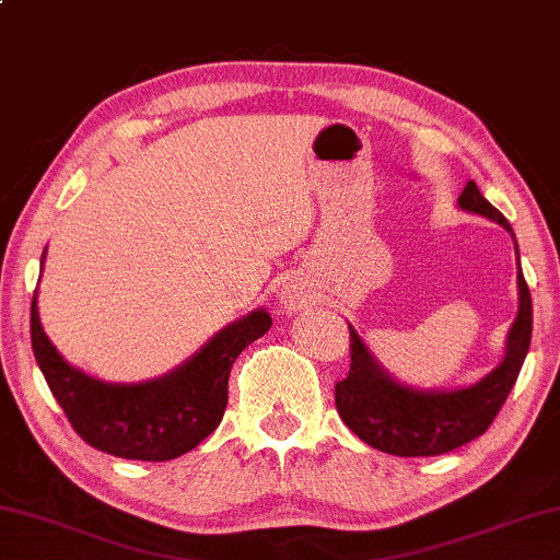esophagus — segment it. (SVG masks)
<instances>
[{"label":"esophagus","instance_id":"obj_1","mask_svg":"<svg viewBox=\"0 0 560 560\" xmlns=\"http://www.w3.org/2000/svg\"><path fill=\"white\" fill-rule=\"evenodd\" d=\"M307 298H311V290L307 285H303L300 280H290L288 285H282L280 290V303L288 307V311H298V307H303L307 303Z\"/></svg>","mask_w":560,"mask_h":560}]
</instances>
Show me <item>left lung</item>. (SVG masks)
I'll return each instance as SVG.
<instances>
[{
    "label": "left lung",
    "instance_id": "obj_1",
    "mask_svg": "<svg viewBox=\"0 0 560 560\" xmlns=\"http://www.w3.org/2000/svg\"><path fill=\"white\" fill-rule=\"evenodd\" d=\"M457 207L462 212L498 222L515 242V232L477 184L469 179ZM517 255V242H515ZM351 371L336 384V409L351 432L378 452L396 457L444 455L485 434L515 386L533 334V303L517 255V315L505 336V353L490 374L455 388L404 384L381 366L366 340L351 323Z\"/></svg>",
    "mask_w": 560,
    "mask_h": 560
}]
</instances>
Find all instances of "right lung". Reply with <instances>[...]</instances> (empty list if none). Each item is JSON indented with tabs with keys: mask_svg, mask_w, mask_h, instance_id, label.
I'll return each instance as SVG.
<instances>
[{
	"mask_svg": "<svg viewBox=\"0 0 560 560\" xmlns=\"http://www.w3.org/2000/svg\"><path fill=\"white\" fill-rule=\"evenodd\" d=\"M45 253L39 265H45ZM270 326V313L257 307L217 330L197 353L166 374L118 384L85 374L62 359L39 320L37 290L30 311L35 361L72 429L95 450L141 462L182 457L214 432L226 409L234 359Z\"/></svg>",
	"mask_w": 560,
	"mask_h": 560,
	"instance_id": "1",
	"label": "right lung"
}]
</instances>
